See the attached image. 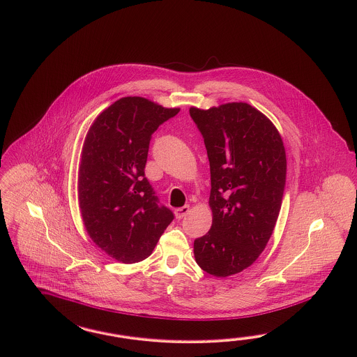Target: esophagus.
<instances>
[{
  "label": "esophagus",
  "mask_w": 357,
  "mask_h": 357,
  "mask_svg": "<svg viewBox=\"0 0 357 357\" xmlns=\"http://www.w3.org/2000/svg\"><path fill=\"white\" fill-rule=\"evenodd\" d=\"M189 210H190L189 206L178 207L174 210V215L177 219L184 218L185 215L189 213Z\"/></svg>",
  "instance_id": "34e87169"
}]
</instances>
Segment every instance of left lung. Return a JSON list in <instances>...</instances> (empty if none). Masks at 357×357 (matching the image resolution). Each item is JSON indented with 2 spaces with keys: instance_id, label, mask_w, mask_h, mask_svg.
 Returning a JSON list of instances; mask_svg holds the SVG:
<instances>
[{
  "instance_id": "left-lung-1",
  "label": "left lung",
  "mask_w": 357,
  "mask_h": 357,
  "mask_svg": "<svg viewBox=\"0 0 357 357\" xmlns=\"http://www.w3.org/2000/svg\"><path fill=\"white\" fill-rule=\"evenodd\" d=\"M210 162V231L195 241L208 275L227 277L256 261L269 241L287 180V155L276 127L257 109L231 102L190 107Z\"/></svg>"
}]
</instances>
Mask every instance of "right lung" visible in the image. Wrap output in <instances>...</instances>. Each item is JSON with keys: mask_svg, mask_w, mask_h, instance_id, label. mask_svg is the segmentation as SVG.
Returning a JSON list of instances; mask_svg holds the SVG:
<instances>
[{"mask_svg": "<svg viewBox=\"0 0 357 357\" xmlns=\"http://www.w3.org/2000/svg\"><path fill=\"white\" fill-rule=\"evenodd\" d=\"M180 109L123 97L97 116L81 151L79 202L93 242L115 260L149 257L174 215L144 174L152 134Z\"/></svg>", "mask_w": 357, "mask_h": 357, "instance_id": "1", "label": "right lung"}]
</instances>
